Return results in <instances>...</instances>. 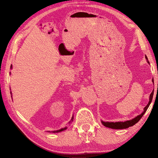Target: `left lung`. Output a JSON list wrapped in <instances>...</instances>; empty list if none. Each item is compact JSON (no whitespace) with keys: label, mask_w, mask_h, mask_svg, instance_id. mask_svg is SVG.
Instances as JSON below:
<instances>
[{"label":"left lung","mask_w":158,"mask_h":158,"mask_svg":"<svg viewBox=\"0 0 158 158\" xmlns=\"http://www.w3.org/2000/svg\"><path fill=\"white\" fill-rule=\"evenodd\" d=\"M145 58L147 60V62L149 63L148 61V59H147V56H145ZM152 81L153 83V81L152 80ZM153 92L151 93L150 96H149V101L147 104V106L144 108V110L141 114H140L138 116H136L135 118H133L130 120H127L126 122H104V121H101V122L102 123L103 126H105V127H109V128H112V129H116V130H122V129H126L127 127L132 126L134 125L139 122V121L141 119V117L143 116L144 114L147 111V109L149 108V106L150 105L151 102L152 101L153 99Z\"/></svg>","instance_id":"1"}]
</instances>
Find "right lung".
<instances>
[{
  "label": "right lung",
  "mask_w": 158,
  "mask_h": 158,
  "mask_svg": "<svg viewBox=\"0 0 158 158\" xmlns=\"http://www.w3.org/2000/svg\"><path fill=\"white\" fill-rule=\"evenodd\" d=\"M11 69H12V65L11 66ZM11 94L12 95V94H11ZM73 121V117H72V118H71V120L70 121V122H69V123H71ZM67 129V127H63V128H61V129H60V130H55V131H52V132H50V131H48V132H52V133H58V132H62V131H64V130H66Z\"/></svg>",
  "instance_id": "right-lung-1"
}]
</instances>
